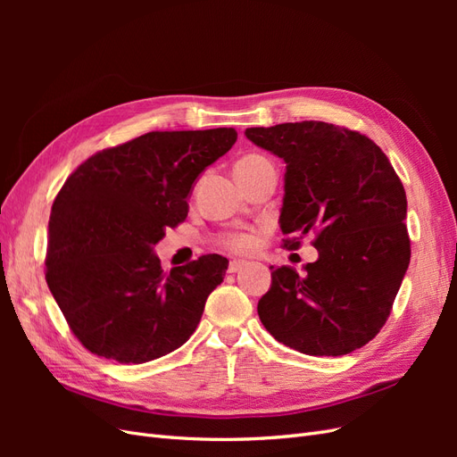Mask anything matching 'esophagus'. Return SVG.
Segmentation results:
<instances>
[{
    "instance_id": "34e87169",
    "label": "esophagus",
    "mask_w": 457,
    "mask_h": 457,
    "mask_svg": "<svg viewBox=\"0 0 457 457\" xmlns=\"http://www.w3.org/2000/svg\"><path fill=\"white\" fill-rule=\"evenodd\" d=\"M247 267V262H244V261H230L228 262V272H232V274H237V272H240V270H244Z\"/></svg>"
}]
</instances>
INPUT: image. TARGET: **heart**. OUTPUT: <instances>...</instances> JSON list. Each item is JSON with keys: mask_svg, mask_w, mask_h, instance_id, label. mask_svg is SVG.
Returning <instances> with one entry per match:
<instances>
[{"mask_svg": "<svg viewBox=\"0 0 457 457\" xmlns=\"http://www.w3.org/2000/svg\"><path fill=\"white\" fill-rule=\"evenodd\" d=\"M265 168H272V163L265 156L247 154V156L240 158L237 162V165H234V173L244 175V173H253L257 170H265ZM223 244L227 247H230L232 252L245 253V252L252 250L255 242H253L250 234H227V237L223 238Z\"/></svg>", "mask_w": 457, "mask_h": 457, "instance_id": "obj_1", "label": "heart"}]
</instances>
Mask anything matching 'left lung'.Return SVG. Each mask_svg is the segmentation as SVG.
<instances>
[{"instance_id":"1","label":"left lung","mask_w":457,"mask_h":457,"mask_svg":"<svg viewBox=\"0 0 457 457\" xmlns=\"http://www.w3.org/2000/svg\"><path fill=\"white\" fill-rule=\"evenodd\" d=\"M245 137L286 162L280 228L286 247L314 232L318 259L299 274L270 267L257 312L269 334L311 356L364 347L391 314L410 265L406 192L383 150L326 121L247 128Z\"/></svg>"}]
</instances>
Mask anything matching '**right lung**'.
<instances>
[{
    "label": "right lung",
    "mask_w": 457,
    "mask_h": 457,
    "mask_svg": "<svg viewBox=\"0 0 457 457\" xmlns=\"http://www.w3.org/2000/svg\"><path fill=\"white\" fill-rule=\"evenodd\" d=\"M237 137L232 128L150 131L66 179L51 207L46 280L87 351L143 364L195 334L228 261L210 253L163 274L154 245L187 219L196 179Z\"/></svg>",
    "instance_id": "add662e5"
}]
</instances>
